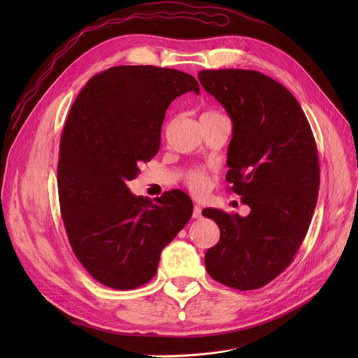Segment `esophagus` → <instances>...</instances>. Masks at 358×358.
I'll return each instance as SVG.
<instances>
[{"label": "esophagus", "instance_id": "obj_1", "mask_svg": "<svg viewBox=\"0 0 358 358\" xmlns=\"http://www.w3.org/2000/svg\"><path fill=\"white\" fill-rule=\"evenodd\" d=\"M193 217L194 219H200V217H203V215H201V208L200 206H194V209H193Z\"/></svg>", "mask_w": 358, "mask_h": 358}]
</instances>
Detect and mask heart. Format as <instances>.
Returning <instances> with one entry per match:
<instances>
[{
    "mask_svg": "<svg viewBox=\"0 0 358 358\" xmlns=\"http://www.w3.org/2000/svg\"><path fill=\"white\" fill-rule=\"evenodd\" d=\"M215 111H208L203 113V115H213ZM187 184H189L190 190L196 194H201L206 192L209 185V177L204 171H193L189 177H187Z\"/></svg>",
    "mask_w": 358,
    "mask_h": 358,
    "instance_id": "b5f03b06",
    "label": "heart"
}]
</instances>
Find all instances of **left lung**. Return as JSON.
Returning <instances> with one entry per match:
<instances>
[{"instance_id":"1","label":"left lung","mask_w":358,"mask_h":358,"mask_svg":"<svg viewBox=\"0 0 358 358\" xmlns=\"http://www.w3.org/2000/svg\"><path fill=\"white\" fill-rule=\"evenodd\" d=\"M201 87L231 117L227 181L250 215L206 210L220 239L204 255L219 283L254 290L293 261L315 212L319 159L315 138L293 94L251 69H206Z\"/></svg>"}]
</instances>
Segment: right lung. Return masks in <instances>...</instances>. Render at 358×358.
<instances>
[{
  "label": "right lung",
  "mask_w": 358,
  "mask_h": 358,
  "mask_svg": "<svg viewBox=\"0 0 358 358\" xmlns=\"http://www.w3.org/2000/svg\"><path fill=\"white\" fill-rule=\"evenodd\" d=\"M189 91H200L190 73L122 65L94 75L71 107L58 162L61 215L73 254L107 287L148 283L162 250L192 217L184 192L152 203L126 185L158 154L165 111Z\"/></svg>",
  "instance_id": "obj_1"
}]
</instances>
